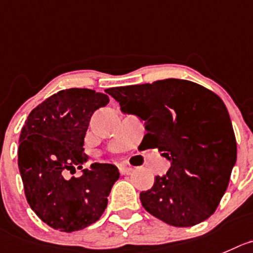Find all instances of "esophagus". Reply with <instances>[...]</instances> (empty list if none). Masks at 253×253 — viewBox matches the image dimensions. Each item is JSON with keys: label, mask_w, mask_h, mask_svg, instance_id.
<instances>
[{"label": "esophagus", "mask_w": 253, "mask_h": 253, "mask_svg": "<svg viewBox=\"0 0 253 253\" xmlns=\"http://www.w3.org/2000/svg\"><path fill=\"white\" fill-rule=\"evenodd\" d=\"M118 169H119L120 174H122V175L130 174V172L133 171V168L128 167V165H125V164H119V165H118Z\"/></svg>", "instance_id": "obj_1"}]
</instances>
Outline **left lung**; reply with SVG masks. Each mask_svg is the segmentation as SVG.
<instances>
[{
  "mask_svg": "<svg viewBox=\"0 0 253 253\" xmlns=\"http://www.w3.org/2000/svg\"><path fill=\"white\" fill-rule=\"evenodd\" d=\"M105 92L125 114L145 122L146 148L171 163L151 189L140 192L143 208L176 227L197 225L217 209L236 163L237 145L227 108L210 89L169 78L115 86Z\"/></svg>",
  "mask_w": 253,
  "mask_h": 253,
  "instance_id": "1",
  "label": "left lung"
}]
</instances>
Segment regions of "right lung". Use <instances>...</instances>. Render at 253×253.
Segmentation results:
<instances>
[{
	"instance_id": "1",
	"label": "right lung",
	"mask_w": 253,
	"mask_h": 253,
	"mask_svg": "<svg viewBox=\"0 0 253 253\" xmlns=\"http://www.w3.org/2000/svg\"><path fill=\"white\" fill-rule=\"evenodd\" d=\"M109 97L92 89L59 90L32 110L23 125L18 146V169L26 199L36 215L54 230L73 232L100 218L108 196L119 179L115 165H90L79 178H67L83 169L84 136L93 113Z\"/></svg>"
}]
</instances>
